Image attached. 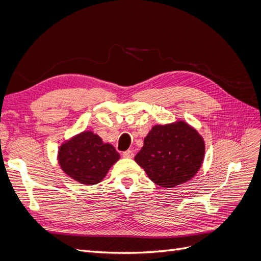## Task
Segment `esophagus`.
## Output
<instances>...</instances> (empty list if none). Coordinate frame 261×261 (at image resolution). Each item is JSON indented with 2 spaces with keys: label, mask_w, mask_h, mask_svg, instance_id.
Returning <instances> with one entry per match:
<instances>
[{
  "label": "esophagus",
  "mask_w": 261,
  "mask_h": 261,
  "mask_svg": "<svg viewBox=\"0 0 261 261\" xmlns=\"http://www.w3.org/2000/svg\"><path fill=\"white\" fill-rule=\"evenodd\" d=\"M123 156L127 158V159H132V158H134V152L132 151V150H127V151L123 152Z\"/></svg>",
  "instance_id": "1"
}]
</instances>
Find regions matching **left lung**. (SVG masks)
I'll use <instances>...</instances> for the list:
<instances>
[{
    "label": "left lung",
    "mask_w": 261,
    "mask_h": 261,
    "mask_svg": "<svg viewBox=\"0 0 261 261\" xmlns=\"http://www.w3.org/2000/svg\"><path fill=\"white\" fill-rule=\"evenodd\" d=\"M206 145L202 136L183 120L154 125L144 139L135 161L154 184L173 188L191 180L200 170Z\"/></svg>",
    "instance_id": "1"
}]
</instances>
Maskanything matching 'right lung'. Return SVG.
Segmentation results:
<instances>
[{"label":"right lung","mask_w":261,"mask_h":261,"mask_svg":"<svg viewBox=\"0 0 261 261\" xmlns=\"http://www.w3.org/2000/svg\"><path fill=\"white\" fill-rule=\"evenodd\" d=\"M114 146L91 130H84L62 143L58 161L63 172L83 185H96L120 160Z\"/></svg>","instance_id":"right-lung-1"}]
</instances>
